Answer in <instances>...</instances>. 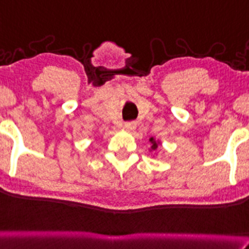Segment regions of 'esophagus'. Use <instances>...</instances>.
Segmentation results:
<instances>
[{
  "mask_svg": "<svg viewBox=\"0 0 249 249\" xmlns=\"http://www.w3.org/2000/svg\"><path fill=\"white\" fill-rule=\"evenodd\" d=\"M136 127H137V123L136 122H127V123H125V124H124L125 130L130 131V132H131V131H133Z\"/></svg>",
  "mask_w": 249,
  "mask_h": 249,
  "instance_id": "1",
  "label": "esophagus"
}]
</instances>
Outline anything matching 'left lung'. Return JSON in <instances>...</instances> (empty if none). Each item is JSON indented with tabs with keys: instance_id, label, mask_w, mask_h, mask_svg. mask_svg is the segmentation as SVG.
<instances>
[{
	"instance_id": "left-lung-1",
	"label": "left lung",
	"mask_w": 249,
	"mask_h": 249,
	"mask_svg": "<svg viewBox=\"0 0 249 249\" xmlns=\"http://www.w3.org/2000/svg\"><path fill=\"white\" fill-rule=\"evenodd\" d=\"M149 142H151V145H152V146H151V151H155V149L158 148L159 143H160V142H158V140H155L153 137L149 138Z\"/></svg>"
}]
</instances>
